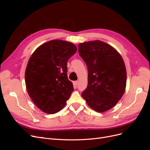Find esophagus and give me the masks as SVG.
<instances>
[{
	"instance_id": "esophagus-1",
	"label": "esophagus",
	"mask_w": 150,
	"mask_h": 150,
	"mask_svg": "<svg viewBox=\"0 0 150 150\" xmlns=\"http://www.w3.org/2000/svg\"><path fill=\"white\" fill-rule=\"evenodd\" d=\"M73 84H74V87H76L77 85L78 84V81H74V82H73Z\"/></svg>"
}]
</instances>
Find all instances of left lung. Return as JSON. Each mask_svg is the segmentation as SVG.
<instances>
[{
	"mask_svg": "<svg viewBox=\"0 0 150 150\" xmlns=\"http://www.w3.org/2000/svg\"><path fill=\"white\" fill-rule=\"evenodd\" d=\"M79 56L88 69V86L81 94L93 110L103 112L114 107L123 95L126 70L120 54L101 40L79 44Z\"/></svg>",
	"mask_w": 150,
	"mask_h": 150,
	"instance_id": "8db88e82",
	"label": "left lung"
}]
</instances>
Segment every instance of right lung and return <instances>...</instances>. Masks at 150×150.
Listing matches in <instances>:
<instances>
[{
  "label": "right lung",
  "mask_w": 150,
  "mask_h": 150,
  "mask_svg": "<svg viewBox=\"0 0 150 150\" xmlns=\"http://www.w3.org/2000/svg\"><path fill=\"white\" fill-rule=\"evenodd\" d=\"M77 51L71 42L52 40L32 54L25 72L29 96L42 111L54 114L65 106L74 91L67 78V61Z\"/></svg>",
  "instance_id": "right-lung-1"
}]
</instances>
